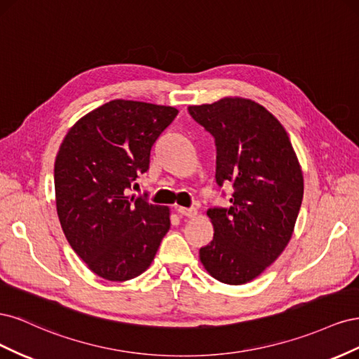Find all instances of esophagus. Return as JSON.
<instances>
[{
  "mask_svg": "<svg viewBox=\"0 0 359 359\" xmlns=\"http://www.w3.org/2000/svg\"><path fill=\"white\" fill-rule=\"evenodd\" d=\"M178 212L181 215H186V217H194L198 214L196 208H184V206H178Z\"/></svg>",
  "mask_w": 359,
  "mask_h": 359,
  "instance_id": "esophagus-1",
  "label": "esophagus"
}]
</instances>
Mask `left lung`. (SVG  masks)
Returning <instances> with one entry per match:
<instances>
[{
	"mask_svg": "<svg viewBox=\"0 0 359 359\" xmlns=\"http://www.w3.org/2000/svg\"><path fill=\"white\" fill-rule=\"evenodd\" d=\"M189 114L214 137L217 184L233 187L229 208L206 211L214 238L201 262L222 283L244 285L290 240L304 194L299 163L283 126L252 100L226 97Z\"/></svg>",
	"mask_w": 359,
	"mask_h": 359,
	"instance_id": "obj_1",
	"label": "left lung"
}]
</instances>
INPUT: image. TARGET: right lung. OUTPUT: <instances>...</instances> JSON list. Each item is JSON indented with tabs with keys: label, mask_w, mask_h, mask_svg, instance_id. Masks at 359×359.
<instances>
[{
	"label": "right lung",
	"mask_w": 359,
	"mask_h": 359,
	"mask_svg": "<svg viewBox=\"0 0 359 359\" xmlns=\"http://www.w3.org/2000/svg\"><path fill=\"white\" fill-rule=\"evenodd\" d=\"M177 115L170 106L112 100L62 140L53 169L60 223L74 253L102 278L142 274L169 231L168 206L128 190L149 169L151 148Z\"/></svg>",
	"instance_id": "add662e5"
}]
</instances>
